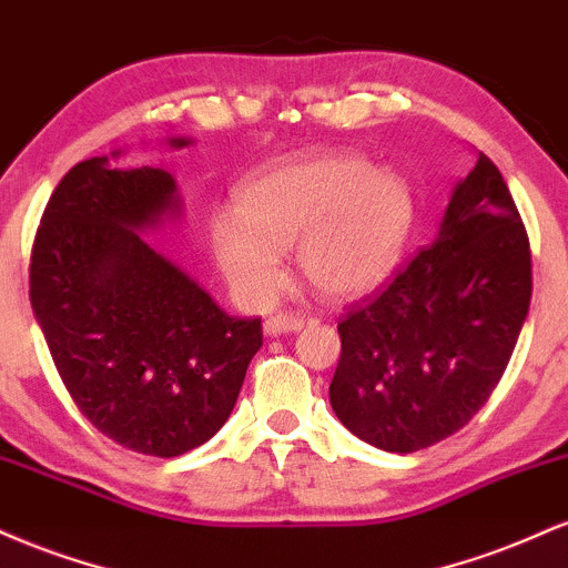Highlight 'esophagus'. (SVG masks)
I'll return each instance as SVG.
<instances>
[{"label":"esophagus","mask_w":568,"mask_h":568,"mask_svg":"<svg viewBox=\"0 0 568 568\" xmlns=\"http://www.w3.org/2000/svg\"><path fill=\"white\" fill-rule=\"evenodd\" d=\"M304 328L302 317L293 315H275L264 323V334L266 336H283V334H296V331Z\"/></svg>","instance_id":"esophagus-1"}]
</instances>
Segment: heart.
<instances>
[{
  "label": "heart",
  "mask_w": 568,
  "mask_h": 568,
  "mask_svg": "<svg viewBox=\"0 0 568 568\" xmlns=\"http://www.w3.org/2000/svg\"><path fill=\"white\" fill-rule=\"evenodd\" d=\"M416 224L410 184L361 154H315L253 175L232 213H213L207 245L234 296L270 304L296 251L302 277L317 293L352 298L393 275Z\"/></svg>",
  "instance_id": "b5f03b06"
}]
</instances>
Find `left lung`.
<instances>
[{
  "label": "left lung",
  "mask_w": 568,
  "mask_h": 568,
  "mask_svg": "<svg viewBox=\"0 0 568 568\" xmlns=\"http://www.w3.org/2000/svg\"><path fill=\"white\" fill-rule=\"evenodd\" d=\"M531 251L484 152L454 184L438 237L374 302L338 323L331 408L382 452L433 446L478 414L529 315Z\"/></svg>",
  "instance_id": "obj_1"
}]
</instances>
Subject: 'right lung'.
I'll use <instances>...</instances> for the list:
<instances>
[{"mask_svg":"<svg viewBox=\"0 0 568 568\" xmlns=\"http://www.w3.org/2000/svg\"><path fill=\"white\" fill-rule=\"evenodd\" d=\"M171 149L192 139H168ZM74 165L44 207L31 306L77 408L130 452L179 456L230 419L262 321L226 315L146 240L184 216L165 168Z\"/></svg>","mask_w":568,"mask_h":568,"instance_id":"add662e5","label":"right lung"}]
</instances>
